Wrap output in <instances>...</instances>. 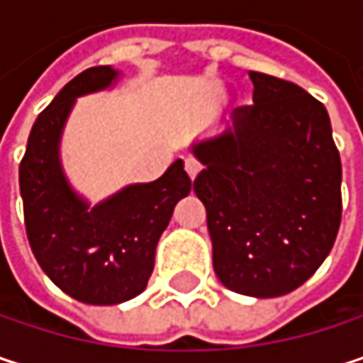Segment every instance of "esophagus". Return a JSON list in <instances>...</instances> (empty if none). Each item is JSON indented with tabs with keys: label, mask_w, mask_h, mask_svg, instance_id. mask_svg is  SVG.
Wrapping results in <instances>:
<instances>
[{
	"label": "esophagus",
	"mask_w": 363,
	"mask_h": 363,
	"mask_svg": "<svg viewBox=\"0 0 363 363\" xmlns=\"http://www.w3.org/2000/svg\"><path fill=\"white\" fill-rule=\"evenodd\" d=\"M184 170H186L189 179H191V181H195V179H197V174H199V170H201V166H199L195 160H184Z\"/></svg>",
	"instance_id": "1"
}]
</instances>
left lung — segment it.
<instances>
[{"label": "left lung", "mask_w": 363, "mask_h": 363, "mask_svg": "<svg viewBox=\"0 0 363 363\" xmlns=\"http://www.w3.org/2000/svg\"><path fill=\"white\" fill-rule=\"evenodd\" d=\"M254 105L195 140L193 182L206 206L212 262L238 294L275 298L326 260L340 225V157L326 107L301 86L250 71Z\"/></svg>", "instance_id": "left-lung-1"}]
</instances>
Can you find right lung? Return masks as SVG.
<instances>
[{
	"mask_svg": "<svg viewBox=\"0 0 363 363\" xmlns=\"http://www.w3.org/2000/svg\"><path fill=\"white\" fill-rule=\"evenodd\" d=\"M119 75L113 67H94L73 77L37 115L18 174L39 267L86 305H119L147 288L157 242L191 191L182 160L157 181L128 184L96 206L69 182L60 160L67 119L79 96L107 90Z\"/></svg>",
	"mask_w": 363,
	"mask_h": 363,
	"instance_id": "add662e5",
	"label": "right lung"
}]
</instances>
